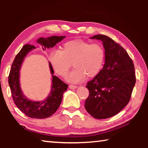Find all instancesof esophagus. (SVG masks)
<instances>
[{"label":"esophagus","instance_id":"obj_1","mask_svg":"<svg viewBox=\"0 0 148 148\" xmlns=\"http://www.w3.org/2000/svg\"><path fill=\"white\" fill-rule=\"evenodd\" d=\"M69 87L71 89H76V88H77V86H75V85L71 84V85H69Z\"/></svg>","mask_w":148,"mask_h":148}]
</instances>
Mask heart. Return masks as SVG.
Listing matches in <instances>:
<instances>
[{"label":"heart","mask_w":148,"mask_h":148,"mask_svg":"<svg viewBox=\"0 0 148 148\" xmlns=\"http://www.w3.org/2000/svg\"><path fill=\"white\" fill-rule=\"evenodd\" d=\"M106 53L103 46L75 40L65 43L61 51H53L49 56V61L55 72L64 77L73 62L74 69L68 74L70 82L77 83L86 77H94L99 74L104 66Z\"/></svg>","instance_id":"b5f03b06"}]
</instances>
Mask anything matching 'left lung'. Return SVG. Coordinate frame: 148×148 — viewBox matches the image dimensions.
Wrapping results in <instances>:
<instances>
[{
  "label": "left lung",
  "mask_w": 148,
  "mask_h": 148,
  "mask_svg": "<svg viewBox=\"0 0 148 148\" xmlns=\"http://www.w3.org/2000/svg\"><path fill=\"white\" fill-rule=\"evenodd\" d=\"M91 38L103 42L106 53L103 69L87 83L89 95L85 108L92 117L106 119L129 103L136 83L132 60L121 45L110 37L97 34Z\"/></svg>",
  "instance_id": "left-lung-1"
}]
</instances>
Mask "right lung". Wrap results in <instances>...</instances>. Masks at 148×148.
Returning <instances> with one entry per match:
<instances>
[{
	"instance_id": "right-lung-1",
	"label": "right lung",
	"mask_w": 148,
	"mask_h": 148,
	"mask_svg": "<svg viewBox=\"0 0 148 148\" xmlns=\"http://www.w3.org/2000/svg\"><path fill=\"white\" fill-rule=\"evenodd\" d=\"M64 36H53L48 38H40L38 43L42 45L44 50L46 48L53 47L64 38ZM35 48L33 45L25 44L22 47L12 64L8 76V84L10 87L11 93L17 107L27 116L34 119H44L51 116L59 108L62 99L64 92L66 91L68 85L56 76H52L51 91L49 97L44 101L34 102L27 99L22 93L19 86V69L22 62L27 53ZM51 73L53 75L54 71L49 62Z\"/></svg>"
}]
</instances>
